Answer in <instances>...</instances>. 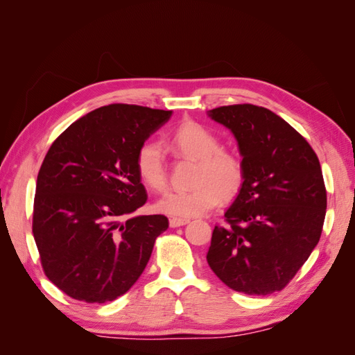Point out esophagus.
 I'll return each mask as SVG.
<instances>
[{"instance_id": "1", "label": "esophagus", "mask_w": 355, "mask_h": 355, "mask_svg": "<svg viewBox=\"0 0 355 355\" xmlns=\"http://www.w3.org/2000/svg\"><path fill=\"white\" fill-rule=\"evenodd\" d=\"M189 223V219H182V218H171L170 219V227L171 228H178V227H184V225Z\"/></svg>"}]
</instances>
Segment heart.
Listing matches in <instances>:
<instances>
[{
    "instance_id": "heart-1",
    "label": "heart",
    "mask_w": 355,
    "mask_h": 355,
    "mask_svg": "<svg viewBox=\"0 0 355 355\" xmlns=\"http://www.w3.org/2000/svg\"><path fill=\"white\" fill-rule=\"evenodd\" d=\"M170 148L189 159H197L191 191H167L155 202L158 211L173 218L200 216L222 200L240 194L245 179L244 163L239 154L220 148L219 137L207 127L188 121L180 124L170 137ZM136 168L144 184L154 191L167 185L166 159L161 146L148 142L139 149Z\"/></svg>"
}]
</instances>
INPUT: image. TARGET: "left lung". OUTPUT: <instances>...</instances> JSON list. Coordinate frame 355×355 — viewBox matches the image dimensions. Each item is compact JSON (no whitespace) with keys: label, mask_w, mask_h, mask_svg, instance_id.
Masks as SVG:
<instances>
[{"label":"left lung","mask_w":355,"mask_h":355,"mask_svg":"<svg viewBox=\"0 0 355 355\" xmlns=\"http://www.w3.org/2000/svg\"><path fill=\"white\" fill-rule=\"evenodd\" d=\"M239 142L244 185L213 230L211 271L235 292L283 290L318 244L327 192L314 149L272 111L250 103L209 111Z\"/></svg>","instance_id":"left-lung-1"}]
</instances>
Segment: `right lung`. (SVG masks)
Here are the masks:
<instances>
[{
	"instance_id": "add662e5",
	"label": "right lung",
	"mask_w": 355,
	"mask_h": 355,
	"mask_svg": "<svg viewBox=\"0 0 355 355\" xmlns=\"http://www.w3.org/2000/svg\"><path fill=\"white\" fill-rule=\"evenodd\" d=\"M171 111L112 103L72 123L42 161L32 234L49 280L72 299L105 304L144 272L164 214L128 218L148 200L136 168Z\"/></svg>"
}]
</instances>
